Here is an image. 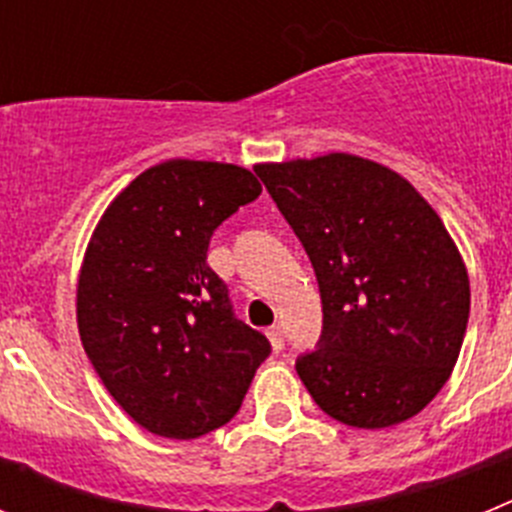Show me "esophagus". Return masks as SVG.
<instances>
[{"instance_id":"obj_1","label":"esophagus","mask_w":512,"mask_h":512,"mask_svg":"<svg viewBox=\"0 0 512 512\" xmlns=\"http://www.w3.org/2000/svg\"><path fill=\"white\" fill-rule=\"evenodd\" d=\"M266 338H269V343H271V351H282L284 348V330H282V325H271L269 330H266Z\"/></svg>"}]
</instances>
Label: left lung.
I'll return each instance as SVG.
<instances>
[{"instance_id": "left-lung-1", "label": "left lung", "mask_w": 512, "mask_h": 512, "mask_svg": "<svg viewBox=\"0 0 512 512\" xmlns=\"http://www.w3.org/2000/svg\"><path fill=\"white\" fill-rule=\"evenodd\" d=\"M318 277L320 348L297 361L318 408L351 428L405 423L454 372L469 274L438 212L369 158L256 164Z\"/></svg>"}]
</instances>
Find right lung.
<instances>
[{"label": "right lung", "mask_w": 512, "mask_h": 512, "mask_svg": "<svg viewBox=\"0 0 512 512\" xmlns=\"http://www.w3.org/2000/svg\"><path fill=\"white\" fill-rule=\"evenodd\" d=\"M261 194L243 166L169 158L99 217L76 282L94 372L140 428L176 441L228 423L271 346L235 318L210 235Z\"/></svg>", "instance_id": "right-lung-1"}]
</instances>
